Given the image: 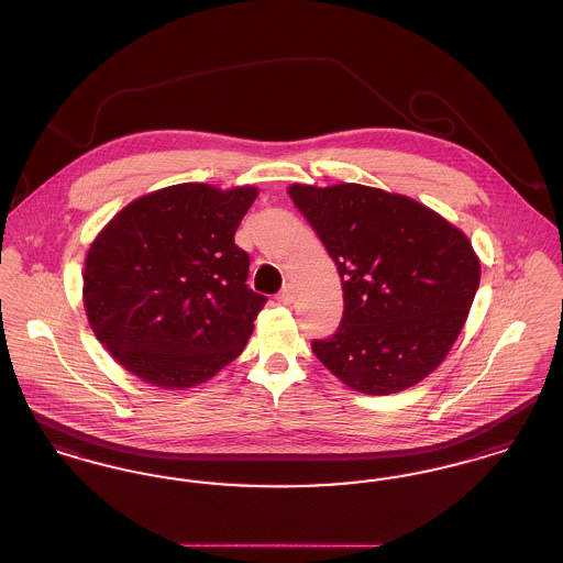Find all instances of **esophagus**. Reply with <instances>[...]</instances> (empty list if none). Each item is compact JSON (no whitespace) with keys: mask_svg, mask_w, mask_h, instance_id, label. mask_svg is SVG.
Segmentation results:
<instances>
[{"mask_svg":"<svg viewBox=\"0 0 563 563\" xmlns=\"http://www.w3.org/2000/svg\"><path fill=\"white\" fill-rule=\"evenodd\" d=\"M292 300H295V292H292L290 286H286V288L277 295V302H279V305H290Z\"/></svg>","mask_w":563,"mask_h":563,"instance_id":"obj_1","label":"esophagus"}]
</instances>
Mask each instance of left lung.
I'll return each mask as SVG.
<instances>
[{"label": "left lung", "instance_id": "1", "mask_svg": "<svg viewBox=\"0 0 563 563\" xmlns=\"http://www.w3.org/2000/svg\"><path fill=\"white\" fill-rule=\"evenodd\" d=\"M290 198L335 261L343 320L313 341L318 361L352 390L393 395L440 367L481 284L463 230L410 196L338 184H292Z\"/></svg>", "mask_w": 563, "mask_h": 563}]
</instances>
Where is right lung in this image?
I'll return each instance as SVG.
<instances>
[{"label": "right lung", "mask_w": 563, "mask_h": 563, "mask_svg": "<svg viewBox=\"0 0 563 563\" xmlns=\"http://www.w3.org/2000/svg\"><path fill=\"white\" fill-rule=\"evenodd\" d=\"M254 186L179 184L125 205L91 241L82 268L89 327L114 361L164 390L205 384L254 333L263 295L234 232Z\"/></svg>", "instance_id": "right-lung-1"}]
</instances>
